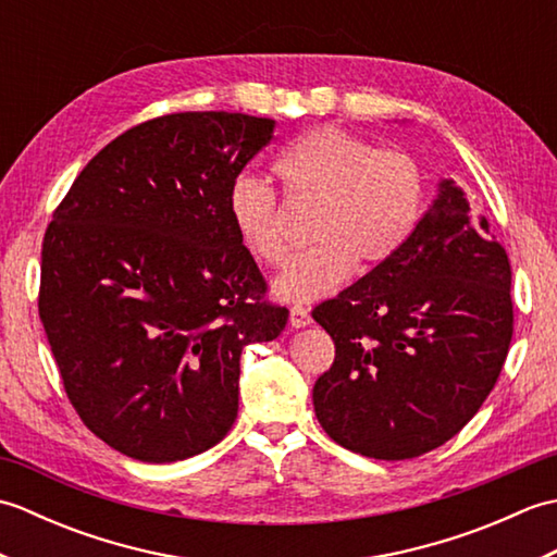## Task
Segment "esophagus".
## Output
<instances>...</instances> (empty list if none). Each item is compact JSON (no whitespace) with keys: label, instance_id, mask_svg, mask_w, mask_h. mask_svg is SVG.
I'll use <instances>...</instances> for the list:
<instances>
[{"label":"esophagus","instance_id":"esophagus-1","mask_svg":"<svg viewBox=\"0 0 557 557\" xmlns=\"http://www.w3.org/2000/svg\"><path fill=\"white\" fill-rule=\"evenodd\" d=\"M289 323H292V327H306V325H311V313H309V309H306V306H292L289 309Z\"/></svg>","mask_w":557,"mask_h":557}]
</instances>
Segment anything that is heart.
Wrapping results in <instances>:
<instances>
[{"label": "heart", "instance_id": "obj_1", "mask_svg": "<svg viewBox=\"0 0 557 557\" xmlns=\"http://www.w3.org/2000/svg\"><path fill=\"white\" fill-rule=\"evenodd\" d=\"M285 196L315 203L309 248L292 256L272 282L282 301H313L335 292L354 265L371 270L407 244L421 218L423 176L407 152L381 148L339 126L304 134L275 162ZM232 227L260 263L287 253L282 210L272 188L256 176H236L227 191Z\"/></svg>", "mask_w": 557, "mask_h": 557}]
</instances>
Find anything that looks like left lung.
<instances>
[{"label":"left lung","instance_id":"8db88e82","mask_svg":"<svg viewBox=\"0 0 557 557\" xmlns=\"http://www.w3.org/2000/svg\"><path fill=\"white\" fill-rule=\"evenodd\" d=\"M510 285V260L488 220L443 180L407 244L313 309L335 342V361L313 385L323 431L387 461L457 435L503 371Z\"/></svg>","mask_w":557,"mask_h":557}]
</instances>
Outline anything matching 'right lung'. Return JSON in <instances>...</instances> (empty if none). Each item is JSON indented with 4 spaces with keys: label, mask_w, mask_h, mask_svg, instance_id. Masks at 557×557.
Segmentation results:
<instances>
[{
    "label": "right lung",
    "mask_w": 557,
    "mask_h": 557,
    "mask_svg": "<svg viewBox=\"0 0 557 557\" xmlns=\"http://www.w3.org/2000/svg\"><path fill=\"white\" fill-rule=\"evenodd\" d=\"M272 132L239 112L138 124L83 168L45 232L47 342L81 421L126 457L170 465L218 445L242 349L287 325L227 212Z\"/></svg>",
    "instance_id": "1"
}]
</instances>
